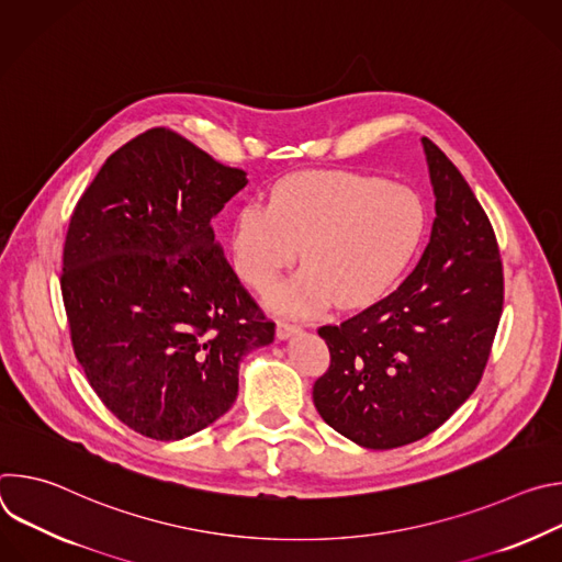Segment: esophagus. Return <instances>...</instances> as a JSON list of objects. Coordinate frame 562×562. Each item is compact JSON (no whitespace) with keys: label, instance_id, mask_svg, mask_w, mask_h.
Masks as SVG:
<instances>
[{"label":"esophagus","instance_id":"esophagus-1","mask_svg":"<svg viewBox=\"0 0 562 562\" xmlns=\"http://www.w3.org/2000/svg\"><path fill=\"white\" fill-rule=\"evenodd\" d=\"M300 331V325H293V323H286V319H278L276 325V334L280 340H286L291 336H295Z\"/></svg>","mask_w":562,"mask_h":562}]
</instances>
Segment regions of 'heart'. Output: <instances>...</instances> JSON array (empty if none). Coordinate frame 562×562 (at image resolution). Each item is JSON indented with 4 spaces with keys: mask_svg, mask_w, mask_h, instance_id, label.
<instances>
[{
    "mask_svg": "<svg viewBox=\"0 0 562 562\" xmlns=\"http://www.w3.org/2000/svg\"><path fill=\"white\" fill-rule=\"evenodd\" d=\"M429 224L425 200L407 184L349 171L284 178L269 202H251L231 228L233 269L265 291L303 247L307 267L267 293L271 308L306 315L338 300L360 306L407 271Z\"/></svg>",
    "mask_w": 562,
    "mask_h": 562,
    "instance_id": "obj_1",
    "label": "heart"
}]
</instances>
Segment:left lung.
I'll use <instances>...</instances> for the list:
<instances>
[{"label": "left lung", "instance_id": "8db88e82", "mask_svg": "<svg viewBox=\"0 0 562 562\" xmlns=\"http://www.w3.org/2000/svg\"><path fill=\"white\" fill-rule=\"evenodd\" d=\"M436 195L429 245L393 293L319 327L331 364L313 384L323 420L367 449L416 442L475 391L503 313L496 233L451 159L423 137Z\"/></svg>", "mask_w": 562, "mask_h": 562}]
</instances>
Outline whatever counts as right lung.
Returning <instances> with one entry per match:
<instances>
[{
    "instance_id": "obj_1",
    "label": "right lung",
    "mask_w": 562,
    "mask_h": 562,
    "mask_svg": "<svg viewBox=\"0 0 562 562\" xmlns=\"http://www.w3.org/2000/svg\"><path fill=\"white\" fill-rule=\"evenodd\" d=\"M171 128L117 148L79 198L61 295L75 358L106 409L153 440H182L224 416L237 369L273 342L215 243L211 220L247 187Z\"/></svg>"
}]
</instances>
